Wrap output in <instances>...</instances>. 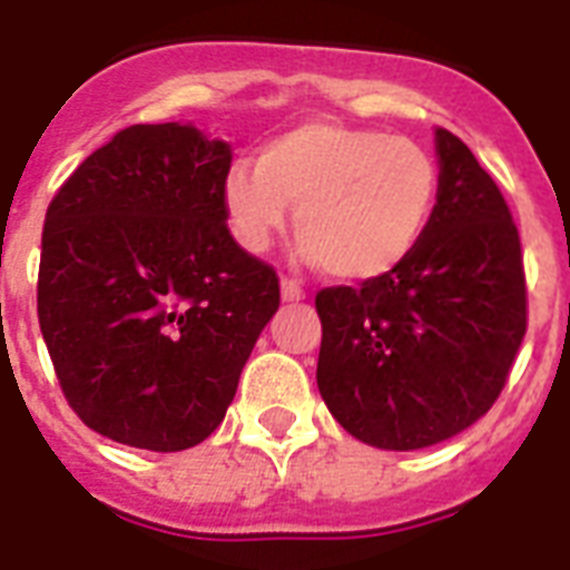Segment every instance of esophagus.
I'll return each mask as SVG.
<instances>
[{
	"label": "esophagus",
	"mask_w": 570,
	"mask_h": 570,
	"mask_svg": "<svg viewBox=\"0 0 570 570\" xmlns=\"http://www.w3.org/2000/svg\"><path fill=\"white\" fill-rule=\"evenodd\" d=\"M281 295H284V302H302L304 286L295 277H281Z\"/></svg>",
	"instance_id": "esophagus-1"
}]
</instances>
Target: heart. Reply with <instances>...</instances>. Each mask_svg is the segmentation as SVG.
<instances>
[{"label": "heart", "mask_w": 570, "mask_h": 570, "mask_svg": "<svg viewBox=\"0 0 570 570\" xmlns=\"http://www.w3.org/2000/svg\"><path fill=\"white\" fill-rule=\"evenodd\" d=\"M438 165L411 138L307 120L233 165L222 200L242 248L266 250L298 206L311 263L348 284L390 275L423 242L438 206Z\"/></svg>", "instance_id": "obj_1"}]
</instances>
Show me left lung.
Listing matches in <instances>:
<instances>
[{"instance_id": "8db88e82", "label": "left lung", "mask_w": 570, "mask_h": 570, "mask_svg": "<svg viewBox=\"0 0 570 570\" xmlns=\"http://www.w3.org/2000/svg\"><path fill=\"white\" fill-rule=\"evenodd\" d=\"M434 145L438 206L414 254L384 277L316 293L320 393L379 450H423L476 423L527 334L521 236L503 191L450 129Z\"/></svg>"}]
</instances>
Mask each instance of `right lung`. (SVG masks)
Wrapping results in <instances>:
<instances>
[{"label":"right lung","instance_id":"add662e5","mask_svg":"<svg viewBox=\"0 0 570 570\" xmlns=\"http://www.w3.org/2000/svg\"><path fill=\"white\" fill-rule=\"evenodd\" d=\"M230 159L191 124H136L49 204L40 334L67 405L102 438L150 452L206 441L275 316V268L227 227Z\"/></svg>","mask_w":570,"mask_h":570}]
</instances>
